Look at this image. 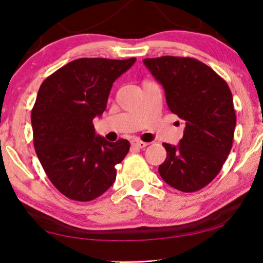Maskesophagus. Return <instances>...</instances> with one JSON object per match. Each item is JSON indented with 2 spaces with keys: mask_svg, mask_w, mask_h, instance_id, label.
I'll use <instances>...</instances> for the list:
<instances>
[{
  "mask_svg": "<svg viewBox=\"0 0 263 263\" xmlns=\"http://www.w3.org/2000/svg\"><path fill=\"white\" fill-rule=\"evenodd\" d=\"M130 145L133 147H135V148H145V147H147L148 143L143 142V141H141V140L134 139V140H132V141H130Z\"/></svg>",
  "mask_w": 263,
  "mask_h": 263,
  "instance_id": "34e87169",
  "label": "esophagus"
}]
</instances>
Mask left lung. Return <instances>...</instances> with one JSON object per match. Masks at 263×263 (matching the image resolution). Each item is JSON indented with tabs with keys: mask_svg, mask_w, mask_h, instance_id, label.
I'll list each match as a JSON object with an SVG mask.
<instances>
[{
	"mask_svg": "<svg viewBox=\"0 0 263 263\" xmlns=\"http://www.w3.org/2000/svg\"><path fill=\"white\" fill-rule=\"evenodd\" d=\"M143 63L163 85L168 109L185 123L177 146L163 143L167 157L158 171L172 188L197 192L217 177L232 148V93L224 79L192 57L161 56Z\"/></svg>",
	"mask_w": 263,
	"mask_h": 263,
	"instance_id": "1",
	"label": "left lung"
}]
</instances>
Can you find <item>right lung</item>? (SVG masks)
Listing matches in <instances>:
<instances>
[{
  "label": "right lung",
  "instance_id": "obj_1",
  "mask_svg": "<svg viewBox=\"0 0 263 263\" xmlns=\"http://www.w3.org/2000/svg\"><path fill=\"white\" fill-rule=\"evenodd\" d=\"M136 61L79 59L43 81L32 109L33 143L50 182L68 199L87 202L116 179L128 140L96 135L93 118L106 109L115 80Z\"/></svg>",
  "mask_w": 263,
  "mask_h": 263
}]
</instances>
